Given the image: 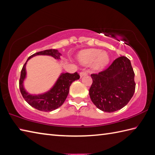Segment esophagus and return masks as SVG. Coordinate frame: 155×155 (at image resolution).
Returning a JSON list of instances; mask_svg holds the SVG:
<instances>
[{
  "mask_svg": "<svg viewBox=\"0 0 155 155\" xmlns=\"http://www.w3.org/2000/svg\"><path fill=\"white\" fill-rule=\"evenodd\" d=\"M87 74V72L86 71H82L80 73L81 77H84V76H86Z\"/></svg>",
  "mask_w": 155,
  "mask_h": 155,
  "instance_id": "esophagus-1",
  "label": "esophagus"
}]
</instances>
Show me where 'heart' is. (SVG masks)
<instances>
[{
	"label": "heart",
	"mask_w": 155,
	"mask_h": 155,
	"mask_svg": "<svg viewBox=\"0 0 155 155\" xmlns=\"http://www.w3.org/2000/svg\"><path fill=\"white\" fill-rule=\"evenodd\" d=\"M80 61L84 64H91L94 62L96 69H103L109 62V57L105 52L98 49H87L82 51L78 56Z\"/></svg>",
	"instance_id": "obj_1"
}]
</instances>
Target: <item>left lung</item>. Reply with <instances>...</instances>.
<instances>
[{
  "instance_id": "8db88e82",
  "label": "left lung",
  "mask_w": 155,
  "mask_h": 155,
  "mask_svg": "<svg viewBox=\"0 0 155 155\" xmlns=\"http://www.w3.org/2000/svg\"><path fill=\"white\" fill-rule=\"evenodd\" d=\"M89 89L92 102L98 109L113 113L128 104L135 91L134 72L129 59L120 57L107 69L92 74Z\"/></svg>"
}]
</instances>
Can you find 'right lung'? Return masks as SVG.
Returning <instances> with one entry per match:
<instances>
[{
    "instance_id": "add662e5",
    "label": "right lung",
    "mask_w": 155,
    "mask_h": 155,
    "mask_svg": "<svg viewBox=\"0 0 155 155\" xmlns=\"http://www.w3.org/2000/svg\"><path fill=\"white\" fill-rule=\"evenodd\" d=\"M37 55H48L56 59H60L61 54L55 49H48L38 52L31 55L27 59L21 70V77L19 81V88L23 98L31 107L36 109L45 112H50L57 109L64 103L67 98L69 88L72 82L80 78V75L77 72L74 73H62L56 83L50 91L47 93L38 95H32L28 93L23 86V82L26 78V64L27 61L32 57Z\"/></svg>"
}]
</instances>
